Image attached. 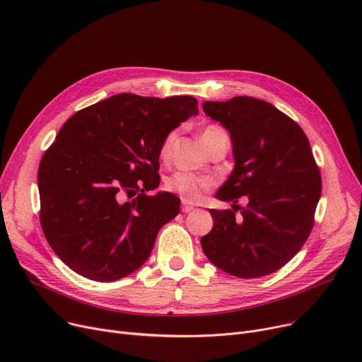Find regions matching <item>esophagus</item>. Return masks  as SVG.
<instances>
[{
    "label": "esophagus",
    "mask_w": 362,
    "mask_h": 362,
    "mask_svg": "<svg viewBox=\"0 0 362 362\" xmlns=\"http://www.w3.org/2000/svg\"><path fill=\"white\" fill-rule=\"evenodd\" d=\"M180 210H182V213H191V211H194L195 208H194V205H189L187 202H182V205H180Z\"/></svg>",
    "instance_id": "34e87169"
}]
</instances>
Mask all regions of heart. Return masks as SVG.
I'll return each instance as SVG.
<instances>
[{"mask_svg": "<svg viewBox=\"0 0 362 362\" xmlns=\"http://www.w3.org/2000/svg\"><path fill=\"white\" fill-rule=\"evenodd\" d=\"M176 138V133L171 132L164 138L161 146H160V156L161 158H167L171 145H173ZM220 139H229L227 138V133L223 127L217 124H210L202 129L201 132V141L206 146V149H210L217 141ZM213 180L210 177H202V176H195L191 173H176L175 176H171L165 182V187L170 192L177 194L183 201L186 202H198L204 198V195L210 191L213 187Z\"/></svg>", "mask_w": 362, "mask_h": 362, "instance_id": "obj_1", "label": "heart"}]
</instances>
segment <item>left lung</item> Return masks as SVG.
<instances>
[{
    "mask_svg": "<svg viewBox=\"0 0 362 362\" xmlns=\"http://www.w3.org/2000/svg\"><path fill=\"white\" fill-rule=\"evenodd\" d=\"M204 111L230 133L235 170L216 198L233 210H210L211 232L202 251L240 279L272 274L307 242L321 195L320 170L300 126L273 104L252 97L205 101ZM245 194L249 205L235 216Z\"/></svg>",
    "mask_w": 362,
    "mask_h": 362,
    "instance_id": "left-lung-1",
    "label": "left lung"
}]
</instances>
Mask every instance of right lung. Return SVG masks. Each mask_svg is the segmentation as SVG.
<instances>
[{"instance_id":"right-lung-1","label":"right lung","mask_w":362,"mask_h":362,"mask_svg":"<svg viewBox=\"0 0 362 362\" xmlns=\"http://www.w3.org/2000/svg\"><path fill=\"white\" fill-rule=\"evenodd\" d=\"M197 114L198 101L189 95L119 93L63 124L41 160L37 187L42 232L73 272L112 281L148 259L160 229L180 206L173 194H145L160 185V146Z\"/></svg>"}]
</instances>
